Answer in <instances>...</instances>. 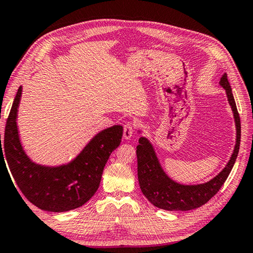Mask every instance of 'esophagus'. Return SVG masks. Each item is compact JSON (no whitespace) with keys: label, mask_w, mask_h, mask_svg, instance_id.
<instances>
[{"label":"esophagus","mask_w":253,"mask_h":253,"mask_svg":"<svg viewBox=\"0 0 253 253\" xmlns=\"http://www.w3.org/2000/svg\"><path fill=\"white\" fill-rule=\"evenodd\" d=\"M135 127L131 123H127L125 126H124V138L125 139H129L130 137L134 134Z\"/></svg>","instance_id":"1"}]
</instances>
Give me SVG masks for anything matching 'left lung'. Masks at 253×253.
I'll use <instances>...</instances> for the list:
<instances>
[{"label": "left lung", "instance_id": "left-lung-1", "mask_svg": "<svg viewBox=\"0 0 253 253\" xmlns=\"http://www.w3.org/2000/svg\"><path fill=\"white\" fill-rule=\"evenodd\" d=\"M220 84L225 89L226 97L233 111L235 127H237V142L228 164L215 177L207 183L196 184V185H184L173 181L162 169L151 142L146 137L139 138V144L136 149L139 186L143 194L156 208L168 211H188V210L198 209L211 200L228 178L239 154L241 123L226 74L222 76Z\"/></svg>", "mask_w": 253, "mask_h": 253}]
</instances>
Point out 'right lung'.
Returning a JSON list of instances; mask_svg holds the SVG:
<instances>
[{"label": "right lung", "instance_id": "add662e5", "mask_svg": "<svg viewBox=\"0 0 253 253\" xmlns=\"http://www.w3.org/2000/svg\"><path fill=\"white\" fill-rule=\"evenodd\" d=\"M21 95L22 87L16 92L8 114L4 143L0 145V161L6 158L20 191L39 209L49 212H66L81 207L92 198L99 187L106 163L122 142L123 126L115 125L98 132L68 164H37L30 160L20 142L16 117Z\"/></svg>", "mask_w": 253, "mask_h": 253}]
</instances>
